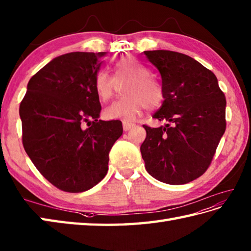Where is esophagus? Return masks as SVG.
<instances>
[{"label":"esophagus","instance_id":"1","mask_svg":"<svg viewBox=\"0 0 251 251\" xmlns=\"http://www.w3.org/2000/svg\"><path fill=\"white\" fill-rule=\"evenodd\" d=\"M122 126H124V130L125 131H129L130 129H132V127L135 126V124H132V122L124 120V121H122Z\"/></svg>","mask_w":251,"mask_h":251}]
</instances>
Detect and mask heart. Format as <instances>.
<instances>
[{
	"label": "heart",
	"mask_w": 251,
	"mask_h": 251,
	"mask_svg": "<svg viewBox=\"0 0 251 251\" xmlns=\"http://www.w3.org/2000/svg\"><path fill=\"white\" fill-rule=\"evenodd\" d=\"M124 99L107 107L104 115L108 119L125 118L132 120L144 109H152L161 104L163 91L160 83L152 78L151 70L140 61L126 57L117 61L114 67V78L105 70L95 75L94 88L99 99L103 101L114 96L117 83L126 82Z\"/></svg>",
	"instance_id": "heart-1"
}]
</instances>
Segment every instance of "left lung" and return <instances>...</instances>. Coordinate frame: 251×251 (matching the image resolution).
<instances>
[{
    "label": "left lung",
    "instance_id": "obj_1",
    "mask_svg": "<svg viewBox=\"0 0 251 251\" xmlns=\"http://www.w3.org/2000/svg\"><path fill=\"white\" fill-rule=\"evenodd\" d=\"M159 70L163 100L152 118L166 126L146 130L142 158L156 180L178 185L196 180L210 166L226 132V100L212 71L185 54L145 50Z\"/></svg>",
    "mask_w": 251,
    "mask_h": 251
}]
</instances>
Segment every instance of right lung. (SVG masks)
<instances>
[{"label":"right lung","mask_w":251,"mask_h":251,"mask_svg":"<svg viewBox=\"0 0 251 251\" xmlns=\"http://www.w3.org/2000/svg\"><path fill=\"white\" fill-rule=\"evenodd\" d=\"M105 52L60 55L40 69L19 106L23 145L35 168L59 190L81 193L103 180L119 120H100L94 80Z\"/></svg>","instance_id":"1"}]
</instances>
